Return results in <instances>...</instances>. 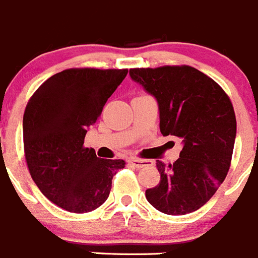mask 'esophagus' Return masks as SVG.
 <instances>
[{
  "instance_id": "esophagus-1",
  "label": "esophagus",
  "mask_w": 258,
  "mask_h": 258,
  "mask_svg": "<svg viewBox=\"0 0 258 258\" xmlns=\"http://www.w3.org/2000/svg\"><path fill=\"white\" fill-rule=\"evenodd\" d=\"M127 162H129L132 166L137 167V169H142V167L152 165V161H150V160H142V158H129V161Z\"/></svg>"
}]
</instances>
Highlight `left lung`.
I'll return each instance as SVG.
<instances>
[{"label": "left lung", "instance_id": "left-lung-1", "mask_svg": "<svg viewBox=\"0 0 258 258\" xmlns=\"http://www.w3.org/2000/svg\"><path fill=\"white\" fill-rule=\"evenodd\" d=\"M129 74L156 97L162 136L183 141L174 164L157 161L160 183L146 190V198L162 214H190L209 202L228 175L237 134L230 98L188 65L136 68Z\"/></svg>", "mask_w": 258, "mask_h": 258}]
</instances>
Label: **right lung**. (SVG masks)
Here are the masks:
<instances>
[{"label": "right lung", "instance_id": "add662e5", "mask_svg": "<svg viewBox=\"0 0 258 258\" xmlns=\"http://www.w3.org/2000/svg\"><path fill=\"white\" fill-rule=\"evenodd\" d=\"M127 69L73 68L52 75L33 93L23 117L30 176L51 202L84 214L105 203L124 160H106L84 147L87 129L126 77Z\"/></svg>", "mask_w": 258, "mask_h": 258}]
</instances>
